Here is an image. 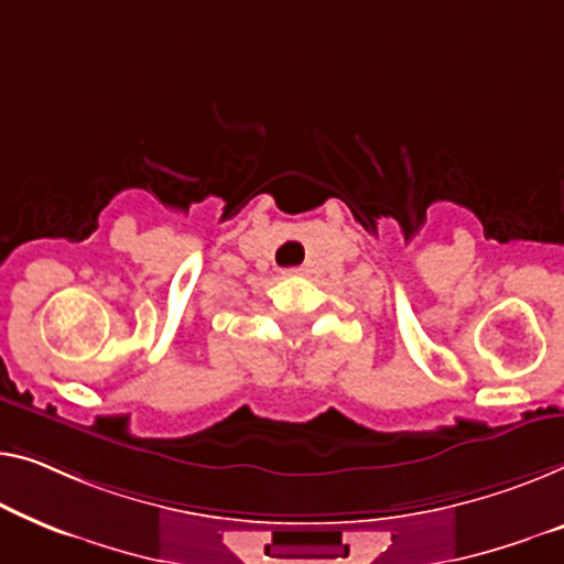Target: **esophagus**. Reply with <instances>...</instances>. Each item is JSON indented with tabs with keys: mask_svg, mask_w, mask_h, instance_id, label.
Masks as SVG:
<instances>
[{
	"mask_svg": "<svg viewBox=\"0 0 564 564\" xmlns=\"http://www.w3.org/2000/svg\"><path fill=\"white\" fill-rule=\"evenodd\" d=\"M306 273V268H289V271H285V275H304Z\"/></svg>",
	"mask_w": 564,
	"mask_h": 564,
	"instance_id": "obj_1",
	"label": "esophagus"
}]
</instances>
